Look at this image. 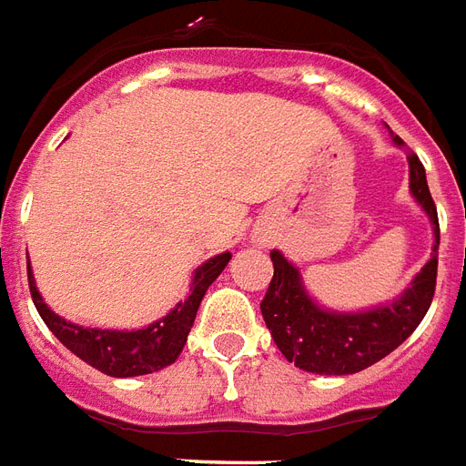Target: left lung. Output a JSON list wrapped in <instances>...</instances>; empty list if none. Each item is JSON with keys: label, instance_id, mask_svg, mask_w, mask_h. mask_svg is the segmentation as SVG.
Masks as SVG:
<instances>
[{"label": "left lung", "instance_id": "left-lung-1", "mask_svg": "<svg viewBox=\"0 0 466 466\" xmlns=\"http://www.w3.org/2000/svg\"><path fill=\"white\" fill-rule=\"evenodd\" d=\"M393 141L403 147L399 137H393ZM408 168L410 193L431 218L435 244L431 261L393 303L361 312L328 310L308 296L296 266L280 251H271L273 279L261 300V315L280 354L298 369L325 376L357 374L406 342L425 318L438 280L435 251L440 247V222L425 168L415 154H408Z\"/></svg>", "mask_w": 466, "mask_h": 466}]
</instances>
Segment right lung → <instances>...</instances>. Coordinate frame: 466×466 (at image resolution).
Segmentation results:
<instances>
[{
  "mask_svg": "<svg viewBox=\"0 0 466 466\" xmlns=\"http://www.w3.org/2000/svg\"><path fill=\"white\" fill-rule=\"evenodd\" d=\"M232 254H218L195 271L190 296L173 308L158 322H151L144 329H97L83 328L76 322H67L44 303V298L35 289V280L28 266V289L38 315L44 318L53 335L66 344L76 357L87 361L90 367L106 376L129 379V376H144L161 371L177 360L187 342V332L193 328L195 315L202 303L205 290L212 286V280L225 271Z\"/></svg>",
  "mask_w": 466,
  "mask_h": 466,
  "instance_id": "obj_1",
  "label": "right lung"
}]
</instances>
